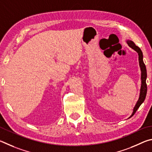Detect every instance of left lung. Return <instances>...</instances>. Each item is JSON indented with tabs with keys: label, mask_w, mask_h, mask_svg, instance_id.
I'll list each match as a JSON object with an SVG mask.
<instances>
[{
	"label": "left lung",
	"mask_w": 152,
	"mask_h": 152,
	"mask_svg": "<svg viewBox=\"0 0 152 152\" xmlns=\"http://www.w3.org/2000/svg\"><path fill=\"white\" fill-rule=\"evenodd\" d=\"M127 42L130 47L132 48L133 49H134L135 51L137 52L138 55H139L140 66L141 68V71H142V75H141V79H142V85H141L140 97H139V99H138V101H137V103L135 104V107L134 108V111H133L132 115L130 116V118H132V117L134 115L135 113L136 112V111L138 110V108L140 107V106L142 105V103L144 102V100L145 99L146 94H147V84H146L147 71H146V67H145V64H144V63H143V53H142V50L140 49V48L139 47H137V45H135L134 42L132 41H127Z\"/></svg>",
	"instance_id": "8db88e82"
}]
</instances>
